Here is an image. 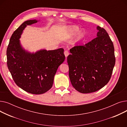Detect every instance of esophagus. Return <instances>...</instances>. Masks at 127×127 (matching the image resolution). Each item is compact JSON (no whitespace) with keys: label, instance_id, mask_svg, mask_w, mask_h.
Here are the masks:
<instances>
[{"label":"esophagus","instance_id":"obj_1","mask_svg":"<svg viewBox=\"0 0 127 127\" xmlns=\"http://www.w3.org/2000/svg\"><path fill=\"white\" fill-rule=\"evenodd\" d=\"M64 55H65V56L66 57V58H67V56H68L69 55V52L67 51V50H65L64 51Z\"/></svg>","mask_w":127,"mask_h":127}]
</instances>
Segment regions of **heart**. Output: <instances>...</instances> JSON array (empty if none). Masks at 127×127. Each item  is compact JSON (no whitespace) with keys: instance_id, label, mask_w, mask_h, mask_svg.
I'll list each match as a JSON object with an SVG mask.
<instances>
[{"instance_id":"1","label":"heart","mask_w":127,"mask_h":127,"mask_svg":"<svg viewBox=\"0 0 127 127\" xmlns=\"http://www.w3.org/2000/svg\"><path fill=\"white\" fill-rule=\"evenodd\" d=\"M79 31H80V28L78 26L76 25L69 26L65 28L64 31V35L65 37L69 38L77 34ZM85 35V32L84 31L82 30L81 31H80L78 33L77 36H76V38L74 39V41H73L72 44H76L78 43L84 37Z\"/></svg>"}]
</instances>
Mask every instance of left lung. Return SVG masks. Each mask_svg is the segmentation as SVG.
I'll return each instance as SVG.
<instances>
[{
  "label": "left lung",
  "mask_w": 127,
  "mask_h": 127,
  "mask_svg": "<svg viewBox=\"0 0 127 127\" xmlns=\"http://www.w3.org/2000/svg\"><path fill=\"white\" fill-rule=\"evenodd\" d=\"M97 37L84 46L70 49L67 57L69 77L77 91L90 93L107 84L115 64L114 48L105 29L97 26Z\"/></svg>",
  "instance_id": "1"
}]
</instances>
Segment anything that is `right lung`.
I'll return each mask as SVG.
<instances>
[{
  "label": "right lung",
  "instance_id": "obj_1",
  "mask_svg": "<svg viewBox=\"0 0 127 127\" xmlns=\"http://www.w3.org/2000/svg\"><path fill=\"white\" fill-rule=\"evenodd\" d=\"M39 21L24 22L13 33L6 50L8 67L14 82L25 91L36 95L51 88L57 70L65 59L63 48L31 52L23 47L19 39L23 30Z\"/></svg>",
  "mask_w": 127,
  "mask_h": 127
}]
</instances>
